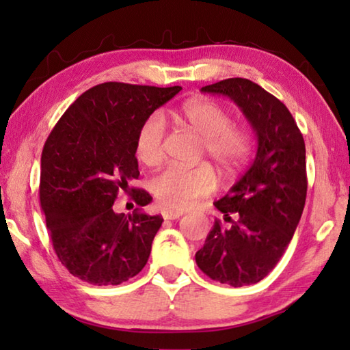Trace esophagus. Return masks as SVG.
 Listing matches in <instances>:
<instances>
[{"label":"esophagus","instance_id":"1","mask_svg":"<svg viewBox=\"0 0 350 350\" xmlns=\"http://www.w3.org/2000/svg\"><path fill=\"white\" fill-rule=\"evenodd\" d=\"M162 216L165 221H174V219H179L182 216V211H171V210H163Z\"/></svg>","mask_w":350,"mask_h":350}]
</instances>
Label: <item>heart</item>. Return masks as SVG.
<instances>
[{"label":"heart","instance_id":"heart-1","mask_svg":"<svg viewBox=\"0 0 350 350\" xmlns=\"http://www.w3.org/2000/svg\"><path fill=\"white\" fill-rule=\"evenodd\" d=\"M182 122L204 140V151L225 173H234L252 152V134L244 125L233 123L232 112L208 98H194L182 106ZM165 120L162 114L148 116L135 134V156L156 167L163 159ZM151 193L161 206L187 210L215 191L216 176L208 165L196 168L168 167L151 180Z\"/></svg>","mask_w":350,"mask_h":350}]
</instances>
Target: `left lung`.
<instances>
[{
  "label": "left lung",
  "instance_id": "obj_1",
  "mask_svg": "<svg viewBox=\"0 0 350 350\" xmlns=\"http://www.w3.org/2000/svg\"><path fill=\"white\" fill-rule=\"evenodd\" d=\"M200 91L225 96L239 106L256 134L258 150L245 174L215 202L232 227L215 222L196 253V264L211 280L250 286L280 262L303 215L304 139L286 105L256 83L227 79Z\"/></svg>",
  "mask_w": 350,
  "mask_h": 350
}]
</instances>
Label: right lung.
<instances>
[{"label":"right lung","mask_w":350,"mask_h":350,"mask_svg":"<svg viewBox=\"0 0 350 350\" xmlns=\"http://www.w3.org/2000/svg\"><path fill=\"white\" fill-rule=\"evenodd\" d=\"M182 90L108 81L83 92L47 137L40 202L52 245L69 273L92 286H117L145 267L163 222L135 208L117 215L118 189L139 177L135 134L148 116ZM139 206L151 202L133 189Z\"/></svg>","instance_id":"1"}]
</instances>
